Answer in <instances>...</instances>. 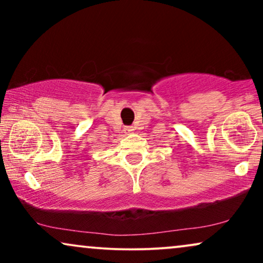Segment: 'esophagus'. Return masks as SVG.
<instances>
[{"label":"esophagus","mask_w":263,"mask_h":263,"mask_svg":"<svg viewBox=\"0 0 263 263\" xmlns=\"http://www.w3.org/2000/svg\"><path fill=\"white\" fill-rule=\"evenodd\" d=\"M125 130H127V132H130V129H129V128H127V129H125Z\"/></svg>","instance_id":"obj_1"}]
</instances>
